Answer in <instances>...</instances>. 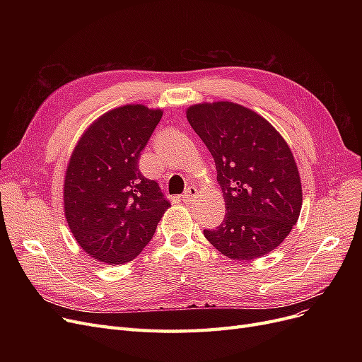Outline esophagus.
<instances>
[{
  "label": "esophagus",
  "mask_w": 362,
  "mask_h": 362,
  "mask_svg": "<svg viewBox=\"0 0 362 362\" xmlns=\"http://www.w3.org/2000/svg\"><path fill=\"white\" fill-rule=\"evenodd\" d=\"M197 194H198V189L197 187H194V186H187L186 189H185V192L182 194V201L183 202H191L195 197H197Z\"/></svg>",
  "instance_id": "1"
}]
</instances>
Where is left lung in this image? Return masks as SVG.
Here are the masks:
<instances>
[{
  "label": "left lung",
  "instance_id": "obj_1",
  "mask_svg": "<svg viewBox=\"0 0 362 362\" xmlns=\"http://www.w3.org/2000/svg\"><path fill=\"white\" fill-rule=\"evenodd\" d=\"M186 116L214 158L227 211L204 236L232 259L272 252L291 233L302 206L288 144L267 120L235 103L192 105Z\"/></svg>",
  "mask_w": 362,
  "mask_h": 362
}]
</instances>
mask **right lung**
<instances>
[{
	"label": "right lung",
	"instance_id": "obj_1",
	"mask_svg": "<svg viewBox=\"0 0 362 362\" xmlns=\"http://www.w3.org/2000/svg\"><path fill=\"white\" fill-rule=\"evenodd\" d=\"M161 110L124 105L101 116L76 145L66 171L70 230L95 259L124 264L141 254L170 206L156 180L139 170L141 152Z\"/></svg>",
	"mask_w": 362,
	"mask_h": 362
}]
</instances>
